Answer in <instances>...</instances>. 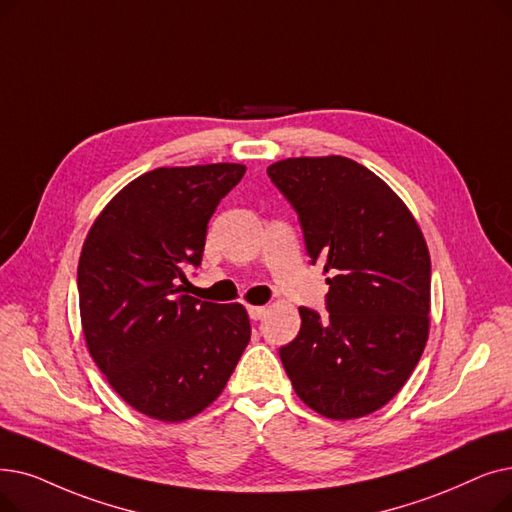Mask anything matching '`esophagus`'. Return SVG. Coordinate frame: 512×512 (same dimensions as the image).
Listing matches in <instances>:
<instances>
[{
	"instance_id": "obj_1",
	"label": "esophagus",
	"mask_w": 512,
	"mask_h": 512,
	"mask_svg": "<svg viewBox=\"0 0 512 512\" xmlns=\"http://www.w3.org/2000/svg\"><path fill=\"white\" fill-rule=\"evenodd\" d=\"M247 311H249L251 320H263L265 314H268V307H265V305H249Z\"/></svg>"
}]
</instances>
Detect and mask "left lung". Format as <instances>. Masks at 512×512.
<instances>
[{
	"mask_svg": "<svg viewBox=\"0 0 512 512\" xmlns=\"http://www.w3.org/2000/svg\"><path fill=\"white\" fill-rule=\"evenodd\" d=\"M268 175L299 217L309 263L328 276V314L299 307L282 366L311 410L366 416L404 387L427 345V242L402 198L351 159H286Z\"/></svg>",
	"mask_w": 512,
	"mask_h": 512,
	"instance_id": "left-lung-1",
	"label": "left lung"
}]
</instances>
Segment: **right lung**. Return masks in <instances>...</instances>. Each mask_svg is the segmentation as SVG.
Listing matches in <instances>:
<instances>
[{"mask_svg": "<svg viewBox=\"0 0 512 512\" xmlns=\"http://www.w3.org/2000/svg\"><path fill=\"white\" fill-rule=\"evenodd\" d=\"M244 171L234 163L148 171L104 207L83 242L77 288L87 349L113 389L150 418L203 412L249 345L240 303L184 295L209 219Z\"/></svg>", "mask_w": 512, "mask_h": 512, "instance_id": "add662e5", "label": "right lung"}]
</instances>
